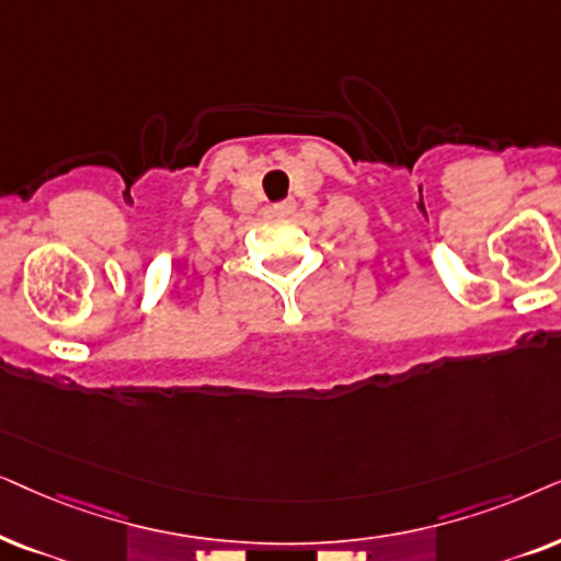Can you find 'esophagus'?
<instances>
[{
  "mask_svg": "<svg viewBox=\"0 0 561 561\" xmlns=\"http://www.w3.org/2000/svg\"><path fill=\"white\" fill-rule=\"evenodd\" d=\"M295 213V203L293 199H287V203H279V205H274V215L276 218H289V215Z\"/></svg>",
  "mask_w": 561,
  "mask_h": 561,
  "instance_id": "esophagus-1",
  "label": "esophagus"
}]
</instances>
